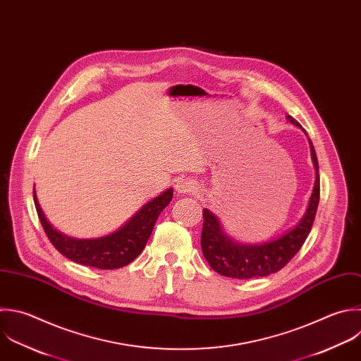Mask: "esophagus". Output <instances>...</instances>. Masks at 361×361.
I'll return each mask as SVG.
<instances>
[{
  "instance_id": "1",
  "label": "esophagus",
  "mask_w": 361,
  "mask_h": 361,
  "mask_svg": "<svg viewBox=\"0 0 361 361\" xmlns=\"http://www.w3.org/2000/svg\"><path fill=\"white\" fill-rule=\"evenodd\" d=\"M176 190L179 193H189V192H193L195 190V186L192 182L189 180H179L178 185H176Z\"/></svg>"
}]
</instances>
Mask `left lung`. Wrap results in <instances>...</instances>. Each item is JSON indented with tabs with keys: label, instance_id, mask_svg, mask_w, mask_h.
Instances as JSON below:
<instances>
[{
	"label": "left lung",
	"instance_id": "obj_1",
	"mask_svg": "<svg viewBox=\"0 0 361 361\" xmlns=\"http://www.w3.org/2000/svg\"><path fill=\"white\" fill-rule=\"evenodd\" d=\"M288 120L292 124L300 127V124L293 117L288 116ZM309 142L312 159L316 168V182L313 193L309 202L307 212L302 221L282 237L257 245L237 244L223 233L219 220L207 209H203L200 245L204 258L216 272L234 279L267 276L283 268L300 250L312 230L320 197L317 158L310 140Z\"/></svg>",
	"mask_w": 361,
	"mask_h": 361
}]
</instances>
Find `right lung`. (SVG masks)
Wrapping results in <instances>:
<instances>
[{"instance_id":"obj_1","label":"right lung","mask_w":361,"mask_h":361,"mask_svg":"<svg viewBox=\"0 0 361 361\" xmlns=\"http://www.w3.org/2000/svg\"><path fill=\"white\" fill-rule=\"evenodd\" d=\"M168 189L147 203L127 224L116 233L93 240H76L56 231L45 219L34 190V202L41 224L54 247L66 258L99 269H116L134 261L144 250L161 212L172 200Z\"/></svg>"}]
</instances>
